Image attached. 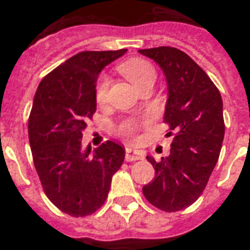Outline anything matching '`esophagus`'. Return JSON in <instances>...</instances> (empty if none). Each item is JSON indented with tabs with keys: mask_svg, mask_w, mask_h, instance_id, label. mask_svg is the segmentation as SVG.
<instances>
[{
	"mask_svg": "<svg viewBox=\"0 0 250 250\" xmlns=\"http://www.w3.org/2000/svg\"><path fill=\"white\" fill-rule=\"evenodd\" d=\"M143 160V154L140 152H137L135 149L132 148H125V161H139Z\"/></svg>",
	"mask_w": 250,
	"mask_h": 250,
	"instance_id": "esophagus-1",
	"label": "esophagus"
}]
</instances>
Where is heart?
<instances>
[{
    "label": "heart",
    "instance_id": "1",
    "mask_svg": "<svg viewBox=\"0 0 250 250\" xmlns=\"http://www.w3.org/2000/svg\"><path fill=\"white\" fill-rule=\"evenodd\" d=\"M118 70L121 71L123 76L140 89L145 84L154 82L156 79V68L153 67L150 62L141 58H132V60L125 61L118 66ZM110 86V78L107 75H101L97 80L96 85V100L97 102H105L107 97ZM149 123V119H135V118H127L122 121L117 125V133L125 141H135L137 137V133L144 125Z\"/></svg>",
    "mask_w": 250,
    "mask_h": 250
}]
</instances>
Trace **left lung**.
<instances>
[{"mask_svg":"<svg viewBox=\"0 0 250 250\" xmlns=\"http://www.w3.org/2000/svg\"><path fill=\"white\" fill-rule=\"evenodd\" d=\"M139 52L156 61L166 76L164 122L174 136L168 157L160 162L146 157L156 176L143 193L153 206L174 213L201 196L217 165L225 137L223 104L215 84L184 52L171 46Z\"/></svg>","mask_w":250,"mask_h":250,"instance_id":"1","label":"left lung"}]
</instances>
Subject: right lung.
I'll use <instances>...</instances> for the list:
<instances>
[{
  "mask_svg": "<svg viewBox=\"0 0 250 250\" xmlns=\"http://www.w3.org/2000/svg\"><path fill=\"white\" fill-rule=\"evenodd\" d=\"M127 52H80L39 84L28 119L33 165L46 197L61 211L85 217L100 209L125 148L111 140L90 153L82 148L86 122L96 113V84L106 64Z\"/></svg>",
  "mask_w": 250,
  "mask_h": 250,
  "instance_id": "right-lung-1",
  "label": "right lung"
}]
</instances>
